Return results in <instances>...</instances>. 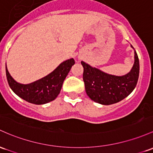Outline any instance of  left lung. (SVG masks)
<instances>
[{
  "instance_id": "obj_1",
  "label": "left lung",
  "mask_w": 153,
  "mask_h": 153,
  "mask_svg": "<svg viewBox=\"0 0 153 153\" xmlns=\"http://www.w3.org/2000/svg\"><path fill=\"white\" fill-rule=\"evenodd\" d=\"M81 65L85 92L91 100L101 105H112L123 100L133 91L138 81L139 62L135 50L133 67L122 76L104 73L83 61Z\"/></svg>"
}]
</instances>
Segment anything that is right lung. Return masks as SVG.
Segmentation results:
<instances>
[{"mask_svg":"<svg viewBox=\"0 0 153 153\" xmlns=\"http://www.w3.org/2000/svg\"><path fill=\"white\" fill-rule=\"evenodd\" d=\"M74 64L73 58L64 61L48 75L29 84L16 82L8 73L6 64V78L10 88L18 97L30 103L43 105L57 97L64 80Z\"/></svg>","mask_w":153,"mask_h":153,"instance_id":"obj_1","label":"right lung"}]
</instances>
